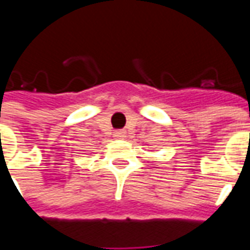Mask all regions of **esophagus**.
Segmentation results:
<instances>
[{
	"mask_svg": "<svg viewBox=\"0 0 250 250\" xmlns=\"http://www.w3.org/2000/svg\"><path fill=\"white\" fill-rule=\"evenodd\" d=\"M114 137H117V139H124L125 137V130H122V129L114 130Z\"/></svg>",
	"mask_w": 250,
	"mask_h": 250,
	"instance_id": "34e87169",
	"label": "esophagus"
}]
</instances>
